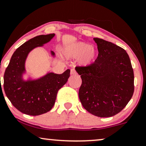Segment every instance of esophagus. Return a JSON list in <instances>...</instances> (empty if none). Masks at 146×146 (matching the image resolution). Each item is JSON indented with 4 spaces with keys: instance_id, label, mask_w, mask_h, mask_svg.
I'll return each mask as SVG.
<instances>
[{
    "instance_id": "34e87169",
    "label": "esophagus",
    "mask_w": 146,
    "mask_h": 146,
    "mask_svg": "<svg viewBox=\"0 0 146 146\" xmlns=\"http://www.w3.org/2000/svg\"><path fill=\"white\" fill-rule=\"evenodd\" d=\"M70 73H71V75H75V74H77L76 71H75L74 69H71V72H70Z\"/></svg>"
}]
</instances>
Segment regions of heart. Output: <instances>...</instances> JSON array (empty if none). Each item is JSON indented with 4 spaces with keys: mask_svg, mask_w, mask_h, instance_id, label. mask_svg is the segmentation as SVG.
<instances>
[{
    "mask_svg": "<svg viewBox=\"0 0 146 146\" xmlns=\"http://www.w3.org/2000/svg\"><path fill=\"white\" fill-rule=\"evenodd\" d=\"M64 56L67 58H78V64L82 67H89L95 61L96 50L93 46L84 42H77L64 48Z\"/></svg>",
    "mask_w": 146,
    "mask_h": 146,
    "instance_id": "obj_1",
    "label": "heart"
}]
</instances>
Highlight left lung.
<instances>
[{
  "label": "left lung",
  "mask_w": 146,
  "mask_h": 146,
  "mask_svg": "<svg viewBox=\"0 0 146 146\" xmlns=\"http://www.w3.org/2000/svg\"><path fill=\"white\" fill-rule=\"evenodd\" d=\"M98 56L89 67H77L82 84L81 103L87 111L99 117H110L122 110L134 92V73L128 54L110 42L94 38Z\"/></svg>",
  "instance_id": "left-lung-1"
}]
</instances>
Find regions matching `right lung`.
Listing matches in <instances>:
<instances>
[{"instance_id": "add662e5", "label": "right lung", "mask_w": 146, "mask_h": 146, "mask_svg": "<svg viewBox=\"0 0 146 146\" xmlns=\"http://www.w3.org/2000/svg\"><path fill=\"white\" fill-rule=\"evenodd\" d=\"M54 34L40 35L25 42L15 51L4 75V90L11 104L20 112L37 116L50 111L54 106L57 92L70 76V70L62 74L48 73L37 79L24 80L25 60L29 53L42 46L54 38ZM52 56L54 52L50 51Z\"/></svg>"}]
</instances>
